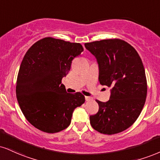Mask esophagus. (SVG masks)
<instances>
[{
    "mask_svg": "<svg viewBox=\"0 0 160 160\" xmlns=\"http://www.w3.org/2000/svg\"><path fill=\"white\" fill-rule=\"evenodd\" d=\"M85 99L86 101H91V100H92L91 97H88V96H85Z\"/></svg>",
    "mask_w": 160,
    "mask_h": 160,
    "instance_id": "obj_1",
    "label": "esophagus"
}]
</instances>
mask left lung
Here are the masks:
<instances>
[{
	"mask_svg": "<svg viewBox=\"0 0 160 160\" xmlns=\"http://www.w3.org/2000/svg\"><path fill=\"white\" fill-rule=\"evenodd\" d=\"M85 47L98 62L100 83L112 86L108 101L96 100L99 109L89 116L90 124L103 134L124 131L136 122L145 103L148 85L142 59L120 38L88 42Z\"/></svg>",
	"mask_w": 160,
	"mask_h": 160,
	"instance_id": "left-lung-1",
	"label": "left lung"
}]
</instances>
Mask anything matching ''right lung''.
I'll return each mask as SVG.
<instances>
[{
	"mask_svg": "<svg viewBox=\"0 0 160 160\" xmlns=\"http://www.w3.org/2000/svg\"><path fill=\"white\" fill-rule=\"evenodd\" d=\"M83 51L80 43L45 37L25 53L16 81V98L27 120L48 133L65 130L74 109L85 102L80 92L67 93L62 79Z\"/></svg>",
	"mask_w": 160,
	"mask_h": 160,
	"instance_id": "add662e5",
	"label": "right lung"
}]
</instances>
